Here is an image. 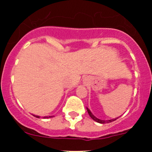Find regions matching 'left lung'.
I'll list each match as a JSON object with an SVG mask.
<instances>
[{"label":"left lung","mask_w":152,"mask_h":152,"mask_svg":"<svg viewBox=\"0 0 152 152\" xmlns=\"http://www.w3.org/2000/svg\"><path fill=\"white\" fill-rule=\"evenodd\" d=\"M87 112H88L89 115H90V117H91V118L93 119V120H94L95 121L98 122V123H100V124H107V123H110V122H113V121H114L117 120V118H114V119H112V120H108V121L100 120V119H99V118H97L95 117V116L93 115V114H92L91 112H90V110H89L88 108H87Z\"/></svg>","instance_id":"obj_1"}]
</instances>
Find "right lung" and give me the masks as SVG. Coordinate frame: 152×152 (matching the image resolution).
<instances>
[{
  "label": "right lung",
  "mask_w": 152,
  "mask_h": 152,
  "mask_svg": "<svg viewBox=\"0 0 152 152\" xmlns=\"http://www.w3.org/2000/svg\"><path fill=\"white\" fill-rule=\"evenodd\" d=\"M34 116H35V117H36V118H39V116H37V115H34ZM51 117H52V116H51ZM48 118V117H44V118ZM49 118H50V116H49Z\"/></svg>",
  "instance_id": "right-lung-1"
}]
</instances>
